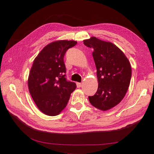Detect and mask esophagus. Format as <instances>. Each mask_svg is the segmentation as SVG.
<instances>
[{
  "instance_id": "esophagus-1",
  "label": "esophagus",
  "mask_w": 154,
  "mask_h": 154,
  "mask_svg": "<svg viewBox=\"0 0 154 154\" xmlns=\"http://www.w3.org/2000/svg\"><path fill=\"white\" fill-rule=\"evenodd\" d=\"M82 84L81 83H77V88H80V87H82Z\"/></svg>"
}]
</instances>
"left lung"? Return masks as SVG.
<instances>
[{"mask_svg": "<svg viewBox=\"0 0 154 154\" xmlns=\"http://www.w3.org/2000/svg\"><path fill=\"white\" fill-rule=\"evenodd\" d=\"M83 43L94 49L92 56L97 70L98 90L88 97L89 101L99 110H109L126 95L131 79V65L124 52L113 43L95 36L83 40Z\"/></svg>", "mask_w": 154, "mask_h": 154, "instance_id": "obj_1", "label": "left lung"}]
</instances>
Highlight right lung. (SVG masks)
<instances>
[{"label":"right lung","mask_w":154,"mask_h":154,"mask_svg":"<svg viewBox=\"0 0 154 154\" xmlns=\"http://www.w3.org/2000/svg\"><path fill=\"white\" fill-rule=\"evenodd\" d=\"M75 41H55L47 45L33 61L28 79L29 92L38 109L56 116L66 107L76 83L67 82L64 56Z\"/></svg>","instance_id":"obj_1"}]
</instances>
